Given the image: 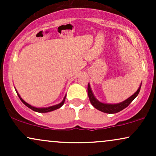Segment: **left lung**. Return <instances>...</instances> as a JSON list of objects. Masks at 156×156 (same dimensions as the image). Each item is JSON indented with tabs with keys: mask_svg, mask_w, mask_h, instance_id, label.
I'll list each match as a JSON object with an SVG mask.
<instances>
[{
	"mask_svg": "<svg viewBox=\"0 0 156 156\" xmlns=\"http://www.w3.org/2000/svg\"><path fill=\"white\" fill-rule=\"evenodd\" d=\"M141 89V85L139 87V88L138 90L131 97H130L129 98L126 100V101L122 102L120 103H117V104H105V103H102L101 102H99L98 100L94 98V94L92 92V89L90 88V86H89V83L88 84V88H87V90H88V96L89 98V101H90L91 103L94 108L98 109L101 112H103L104 113H107V114H115V113H117L120 111L123 110V109L128 107V105L132 101L136 98V96L139 94V91H140Z\"/></svg>",
	"mask_w": 156,
	"mask_h": 156,
	"instance_id": "1",
	"label": "left lung"
}]
</instances>
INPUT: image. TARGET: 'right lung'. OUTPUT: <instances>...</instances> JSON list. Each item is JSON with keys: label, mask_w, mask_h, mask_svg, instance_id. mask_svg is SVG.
Instances as JSON below:
<instances>
[{"label": "right lung", "mask_w": 156, "mask_h": 156, "mask_svg": "<svg viewBox=\"0 0 156 156\" xmlns=\"http://www.w3.org/2000/svg\"><path fill=\"white\" fill-rule=\"evenodd\" d=\"M16 92H17V91H16ZM18 96H19L20 99V101H22L23 103H24V104L26 105L27 107H28V108H31V110L34 111V112H39V113H46V112H52V111H54V110H55V109L59 108L60 107H62V105H63L64 103V101H65V98H66V97H64V100H63V101H62V103H59V104L55 105H53V106H51V107H48V108H36V107L31 106V105L28 104V103H27L26 102H25L24 101H23V100L22 99V98H20V96L19 94H18Z\"/></svg>", "instance_id": "add662e5"}]
</instances>
